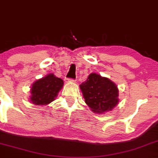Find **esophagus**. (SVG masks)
I'll use <instances>...</instances> for the list:
<instances>
[{"label": "esophagus", "mask_w": 158, "mask_h": 158, "mask_svg": "<svg viewBox=\"0 0 158 158\" xmlns=\"http://www.w3.org/2000/svg\"><path fill=\"white\" fill-rule=\"evenodd\" d=\"M71 81H74V80H73V79H72V80H71Z\"/></svg>", "instance_id": "34e87169"}]
</instances>
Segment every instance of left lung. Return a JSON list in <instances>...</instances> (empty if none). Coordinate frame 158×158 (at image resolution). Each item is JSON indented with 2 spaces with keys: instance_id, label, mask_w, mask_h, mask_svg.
<instances>
[{
  "instance_id": "left-lung-1",
  "label": "left lung",
  "mask_w": 158,
  "mask_h": 158,
  "mask_svg": "<svg viewBox=\"0 0 158 158\" xmlns=\"http://www.w3.org/2000/svg\"><path fill=\"white\" fill-rule=\"evenodd\" d=\"M85 103L92 111L102 113L110 111L118 102L117 86L106 77L92 73L80 85Z\"/></svg>"
}]
</instances>
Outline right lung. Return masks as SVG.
<instances>
[{
    "instance_id": "add662e5",
    "label": "right lung",
    "mask_w": 158,
    "mask_h": 158,
    "mask_svg": "<svg viewBox=\"0 0 158 158\" xmlns=\"http://www.w3.org/2000/svg\"><path fill=\"white\" fill-rule=\"evenodd\" d=\"M63 81L50 74L35 81L31 88L30 100L35 105H46L55 100L63 87Z\"/></svg>"
}]
</instances>
